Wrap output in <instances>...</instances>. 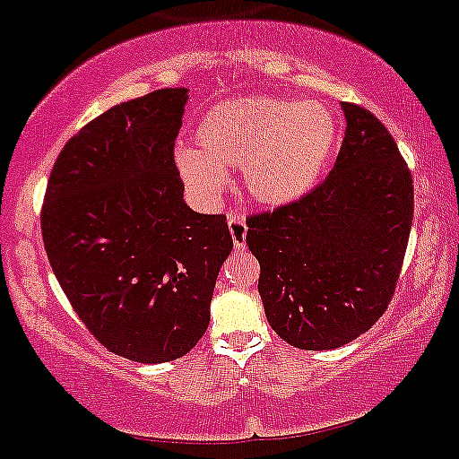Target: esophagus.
<instances>
[{"label":"esophagus","mask_w":459,"mask_h":459,"mask_svg":"<svg viewBox=\"0 0 459 459\" xmlns=\"http://www.w3.org/2000/svg\"><path fill=\"white\" fill-rule=\"evenodd\" d=\"M229 230H230V237H233L235 250H244V247H246V233H247L244 215H241V213L230 215V218H229Z\"/></svg>","instance_id":"1"}]
</instances>
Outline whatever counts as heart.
I'll list each match as a JSON object with an SVG mask.
<instances>
[{
  "label": "heart",
  "mask_w": 459,
  "mask_h": 459,
  "mask_svg": "<svg viewBox=\"0 0 459 459\" xmlns=\"http://www.w3.org/2000/svg\"><path fill=\"white\" fill-rule=\"evenodd\" d=\"M195 149H177L181 179L196 196L215 198L226 169L241 167L244 186L263 205L310 192L338 143V124L320 102L247 96L215 104L198 119Z\"/></svg>",
  "instance_id": "heart-1"
}]
</instances>
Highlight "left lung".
<instances>
[{"instance_id": "left-lung-1", "label": "left lung", "mask_w": 459, "mask_h": 459, "mask_svg": "<svg viewBox=\"0 0 459 459\" xmlns=\"http://www.w3.org/2000/svg\"><path fill=\"white\" fill-rule=\"evenodd\" d=\"M342 108L346 134L327 179L246 220L269 325L303 351L349 344L383 316L412 224V175L394 136L368 108Z\"/></svg>"}]
</instances>
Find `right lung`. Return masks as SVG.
<instances>
[{
  "label": "right lung",
  "instance_id": "add662e5",
  "mask_svg": "<svg viewBox=\"0 0 459 459\" xmlns=\"http://www.w3.org/2000/svg\"><path fill=\"white\" fill-rule=\"evenodd\" d=\"M186 100L184 87H167L82 126L55 160L40 212L72 310L102 346L139 363L195 349L233 250L226 215L184 203L175 141Z\"/></svg>",
  "mask_w": 459,
  "mask_h": 459
}]
</instances>
